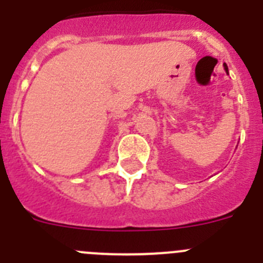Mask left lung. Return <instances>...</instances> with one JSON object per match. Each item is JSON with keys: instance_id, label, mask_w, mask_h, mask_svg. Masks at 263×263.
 Segmentation results:
<instances>
[{"instance_id": "8db88e82", "label": "left lung", "mask_w": 263, "mask_h": 263, "mask_svg": "<svg viewBox=\"0 0 263 263\" xmlns=\"http://www.w3.org/2000/svg\"><path fill=\"white\" fill-rule=\"evenodd\" d=\"M225 67V71H228V67L227 66H224Z\"/></svg>"}]
</instances>
